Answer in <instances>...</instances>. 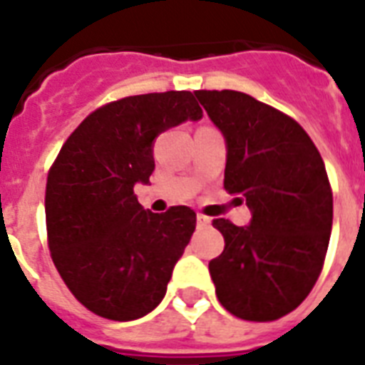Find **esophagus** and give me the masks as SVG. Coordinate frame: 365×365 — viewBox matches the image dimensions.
I'll list each match as a JSON object with an SVG mask.
<instances>
[{
	"label": "esophagus",
	"instance_id": "1",
	"mask_svg": "<svg viewBox=\"0 0 365 365\" xmlns=\"http://www.w3.org/2000/svg\"><path fill=\"white\" fill-rule=\"evenodd\" d=\"M210 217L205 216V214H197V223H199V227H206V225H210Z\"/></svg>",
	"mask_w": 365,
	"mask_h": 365
}]
</instances>
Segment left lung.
<instances>
[{"label": "left lung", "instance_id": "obj_1", "mask_svg": "<svg viewBox=\"0 0 365 365\" xmlns=\"http://www.w3.org/2000/svg\"><path fill=\"white\" fill-rule=\"evenodd\" d=\"M227 142L223 187L252 222L214 220L225 248L208 263L220 303L250 322H272L305 301L322 272L334 223L328 172L292 117L250 94L197 91Z\"/></svg>", "mask_w": 365, "mask_h": 365}]
</instances>
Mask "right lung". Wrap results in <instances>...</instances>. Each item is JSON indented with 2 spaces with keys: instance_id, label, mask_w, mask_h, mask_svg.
<instances>
[{
  "instance_id": "obj_1",
  "label": "right lung",
  "mask_w": 365,
  "mask_h": 365,
  "mask_svg": "<svg viewBox=\"0 0 365 365\" xmlns=\"http://www.w3.org/2000/svg\"><path fill=\"white\" fill-rule=\"evenodd\" d=\"M202 110L189 91L126 96L94 110L54 159L45 189L51 257L88 311L128 322L159 305L197 225L189 206L143 210L134 183L155 168L153 140Z\"/></svg>"
}]
</instances>
